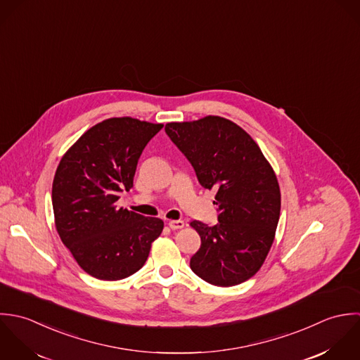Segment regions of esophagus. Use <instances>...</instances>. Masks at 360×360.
Masks as SVG:
<instances>
[{"label":"esophagus","mask_w":360,"mask_h":360,"mask_svg":"<svg viewBox=\"0 0 360 360\" xmlns=\"http://www.w3.org/2000/svg\"><path fill=\"white\" fill-rule=\"evenodd\" d=\"M184 225H185V222L182 219H171V221H168V226L171 229H174V231L184 228Z\"/></svg>","instance_id":"obj_1"}]
</instances>
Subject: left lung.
<instances>
[{
	"instance_id": "8db88e82",
	"label": "left lung",
	"mask_w": 360,
	"mask_h": 360,
	"mask_svg": "<svg viewBox=\"0 0 360 360\" xmlns=\"http://www.w3.org/2000/svg\"><path fill=\"white\" fill-rule=\"evenodd\" d=\"M165 132L200 185L216 191L218 224L191 222L202 239L191 259L192 271L217 287L245 283L263 266L280 219L281 192L273 167L248 132L222 117L168 122Z\"/></svg>"
}]
</instances>
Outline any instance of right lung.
I'll list each match as a JSON object with an SVG mask.
<instances>
[{"label":"right lung","instance_id":"right-lung-1","mask_svg":"<svg viewBox=\"0 0 360 360\" xmlns=\"http://www.w3.org/2000/svg\"><path fill=\"white\" fill-rule=\"evenodd\" d=\"M132 117L87 129L63 155L53 181L57 232L73 259L94 278L117 281L143 267L164 222L117 207L134 186L138 160L162 128Z\"/></svg>","mask_w":360,"mask_h":360}]
</instances>
